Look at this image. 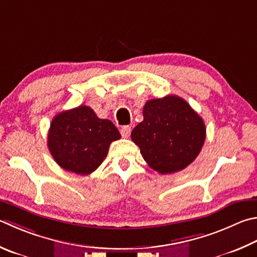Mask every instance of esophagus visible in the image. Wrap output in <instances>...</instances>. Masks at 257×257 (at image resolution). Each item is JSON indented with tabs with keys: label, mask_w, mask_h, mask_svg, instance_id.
<instances>
[{
	"label": "esophagus",
	"mask_w": 257,
	"mask_h": 257,
	"mask_svg": "<svg viewBox=\"0 0 257 257\" xmlns=\"http://www.w3.org/2000/svg\"><path fill=\"white\" fill-rule=\"evenodd\" d=\"M120 133H121V136L124 138H128L130 136V133H132V127H130V125H123V127L120 129Z\"/></svg>",
	"instance_id": "1"
}]
</instances>
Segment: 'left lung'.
<instances>
[{
  "label": "left lung",
  "instance_id": "obj_1",
  "mask_svg": "<svg viewBox=\"0 0 257 257\" xmlns=\"http://www.w3.org/2000/svg\"><path fill=\"white\" fill-rule=\"evenodd\" d=\"M143 115L132 141L154 171L175 173L197 158L206 141V125L185 100L176 95L149 100Z\"/></svg>",
  "mask_w": 257,
  "mask_h": 257
}]
</instances>
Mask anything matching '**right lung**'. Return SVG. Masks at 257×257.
<instances>
[{
	"label": "right lung",
	"mask_w": 257,
	"mask_h": 257,
	"mask_svg": "<svg viewBox=\"0 0 257 257\" xmlns=\"http://www.w3.org/2000/svg\"><path fill=\"white\" fill-rule=\"evenodd\" d=\"M120 137L110 120L97 118L90 106L80 105L54 116L47 145L62 169L87 175L102 164L110 144Z\"/></svg>",
	"instance_id": "right-lung-1"
}]
</instances>
